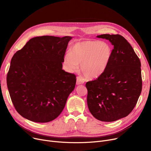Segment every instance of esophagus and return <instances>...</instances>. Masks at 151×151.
<instances>
[{
	"instance_id": "34e87169",
	"label": "esophagus",
	"mask_w": 151,
	"mask_h": 151,
	"mask_svg": "<svg viewBox=\"0 0 151 151\" xmlns=\"http://www.w3.org/2000/svg\"><path fill=\"white\" fill-rule=\"evenodd\" d=\"M84 83V79L83 78V77H82L81 76H79L76 78V84L78 85L83 84Z\"/></svg>"
}]
</instances>
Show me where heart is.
I'll return each instance as SVG.
<instances>
[{
  "instance_id": "b5f03b06",
  "label": "heart",
  "mask_w": 151,
  "mask_h": 151,
  "mask_svg": "<svg viewBox=\"0 0 151 151\" xmlns=\"http://www.w3.org/2000/svg\"><path fill=\"white\" fill-rule=\"evenodd\" d=\"M112 55V48L108 43L98 40H84L76 43L71 47L63 63L70 71L78 68L84 76L93 79L100 76L107 68Z\"/></svg>"
}]
</instances>
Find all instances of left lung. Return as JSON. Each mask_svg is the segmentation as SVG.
Instances as JSON below:
<instances>
[{
  "label": "left lung",
  "instance_id": "1",
  "mask_svg": "<svg viewBox=\"0 0 151 151\" xmlns=\"http://www.w3.org/2000/svg\"><path fill=\"white\" fill-rule=\"evenodd\" d=\"M113 49L106 70L95 80L87 82V102L97 119L113 122L128 116L135 106L142 90L141 62L122 35L102 34Z\"/></svg>",
  "mask_w": 151,
  "mask_h": 151
}]
</instances>
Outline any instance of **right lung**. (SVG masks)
<instances>
[{"instance_id":"obj_1","label":"right lung","mask_w":151,"mask_h":151,"mask_svg":"<svg viewBox=\"0 0 151 151\" xmlns=\"http://www.w3.org/2000/svg\"><path fill=\"white\" fill-rule=\"evenodd\" d=\"M71 37L39 36L30 39L12 59L6 76L17 112L35 122L57 118L75 87L76 76L62 70Z\"/></svg>"}]
</instances>
